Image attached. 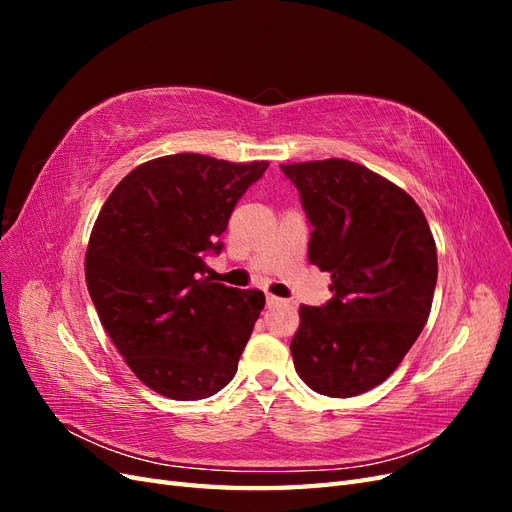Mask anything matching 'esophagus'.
<instances>
[{"label": "esophagus", "mask_w": 512, "mask_h": 512, "mask_svg": "<svg viewBox=\"0 0 512 512\" xmlns=\"http://www.w3.org/2000/svg\"><path fill=\"white\" fill-rule=\"evenodd\" d=\"M288 301L286 299H280V297H273V294H267V305L269 307H275V305H286Z\"/></svg>", "instance_id": "1"}]
</instances>
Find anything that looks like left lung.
Instances as JSON below:
<instances>
[{
    "instance_id": "left-lung-1",
    "label": "left lung",
    "mask_w": 512,
    "mask_h": 512,
    "mask_svg": "<svg viewBox=\"0 0 512 512\" xmlns=\"http://www.w3.org/2000/svg\"><path fill=\"white\" fill-rule=\"evenodd\" d=\"M312 224L309 262L333 297L301 305L290 342L309 389L354 397L389 378L427 324L438 280L436 241L414 198L350 160L280 164Z\"/></svg>"
}]
</instances>
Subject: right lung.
I'll list each match as a JSON object with an SVG mask.
<instances>
[{
  "mask_svg": "<svg viewBox=\"0 0 512 512\" xmlns=\"http://www.w3.org/2000/svg\"><path fill=\"white\" fill-rule=\"evenodd\" d=\"M267 166L200 153L145 162L119 181L91 230L85 280L102 327L136 378L164 397L205 399L237 374L265 294L200 275Z\"/></svg>",
  "mask_w": 512,
  "mask_h": 512,
  "instance_id": "add662e5",
  "label": "right lung"
}]
</instances>
